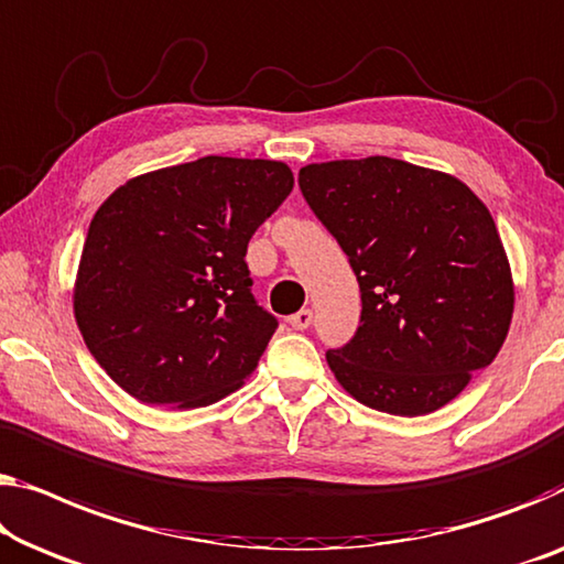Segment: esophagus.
Masks as SVG:
<instances>
[{"label":"esophagus","mask_w":564,"mask_h":564,"mask_svg":"<svg viewBox=\"0 0 564 564\" xmlns=\"http://www.w3.org/2000/svg\"><path fill=\"white\" fill-rule=\"evenodd\" d=\"M311 322H314V311H311V308H301L293 316H289V324L293 326V329H299V332L308 329Z\"/></svg>","instance_id":"esophagus-1"}]
</instances>
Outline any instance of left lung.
I'll use <instances>...</instances> for the list:
<instances>
[{"instance_id": "left-lung-1", "label": "left lung", "mask_w": 564, "mask_h": 564, "mask_svg": "<svg viewBox=\"0 0 564 564\" xmlns=\"http://www.w3.org/2000/svg\"><path fill=\"white\" fill-rule=\"evenodd\" d=\"M301 195L362 293L351 339L326 351L344 390L390 415H427L507 339L514 285L494 217L456 176L390 156L308 164Z\"/></svg>"}]
</instances>
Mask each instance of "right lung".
Masks as SVG:
<instances>
[{"instance_id": "right-lung-1", "label": "right lung", "mask_w": 564, "mask_h": 564, "mask_svg": "<svg viewBox=\"0 0 564 564\" xmlns=\"http://www.w3.org/2000/svg\"><path fill=\"white\" fill-rule=\"evenodd\" d=\"M291 189L283 162L202 156L129 180L98 207L75 322L131 398L202 408L253 375L279 318L250 291L248 242Z\"/></svg>"}]
</instances>
